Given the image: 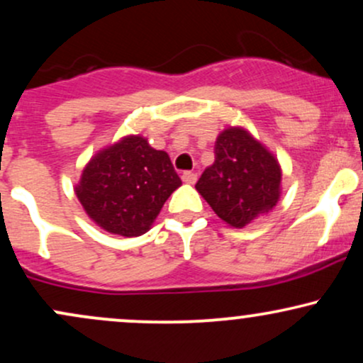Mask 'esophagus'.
<instances>
[{
    "label": "esophagus",
    "instance_id": "obj_1",
    "mask_svg": "<svg viewBox=\"0 0 363 363\" xmlns=\"http://www.w3.org/2000/svg\"><path fill=\"white\" fill-rule=\"evenodd\" d=\"M182 181H184L186 184H194V182L198 181V176H196L194 172H184L182 174Z\"/></svg>",
    "mask_w": 363,
    "mask_h": 363
}]
</instances>
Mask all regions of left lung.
<instances>
[{
	"mask_svg": "<svg viewBox=\"0 0 363 363\" xmlns=\"http://www.w3.org/2000/svg\"><path fill=\"white\" fill-rule=\"evenodd\" d=\"M281 169L273 153L244 128H228L215 143V162L196 182L223 222L242 228L268 213L280 198Z\"/></svg>",
	"mask_w": 363,
	"mask_h": 363,
	"instance_id": "obj_1",
	"label": "left lung"
}]
</instances>
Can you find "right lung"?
Here are the masks:
<instances>
[{
  "instance_id": "1",
  "label": "right lung",
  "mask_w": 363,
  "mask_h": 363,
  "mask_svg": "<svg viewBox=\"0 0 363 363\" xmlns=\"http://www.w3.org/2000/svg\"><path fill=\"white\" fill-rule=\"evenodd\" d=\"M181 184L167 153L152 148L138 135L101 150L83 169L74 193L104 230L138 237L152 227Z\"/></svg>"
}]
</instances>
